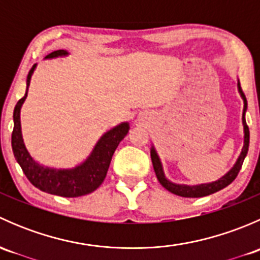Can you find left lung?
Here are the masks:
<instances>
[{
  "instance_id": "8db88e82",
  "label": "left lung",
  "mask_w": 260,
  "mask_h": 260,
  "mask_svg": "<svg viewBox=\"0 0 260 260\" xmlns=\"http://www.w3.org/2000/svg\"><path fill=\"white\" fill-rule=\"evenodd\" d=\"M238 89H239V93L244 101V109H243L244 146L242 149V153H240L239 158L237 159V162H235V165L233 166V169L230 170L226 175H224L221 179H219L217 181H214V182L201 183V185H196V186L179 185V183L171 182V181H169L166 177H165L164 169H162V164H161V161H159L158 154H157L154 147L152 146L151 159H152V165H153L154 172H156L157 180L159 181V183H161V185L164 186L167 191L175 193V195L182 196V198H203V196L211 195V193H214V192H216V191L221 190V188L226 187L228 185H230L233 181L237 179V176H238V174H239L240 169H242L244 158H245L246 153H248V148H249V127H248V124H246V120H245V112H246V107H248V103H246V98H245V95H244L239 81H238Z\"/></svg>"
}]
</instances>
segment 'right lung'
Segmentation results:
<instances>
[{
    "label": "right lung",
    "instance_id": "1",
    "mask_svg": "<svg viewBox=\"0 0 260 260\" xmlns=\"http://www.w3.org/2000/svg\"><path fill=\"white\" fill-rule=\"evenodd\" d=\"M65 55H68L67 50H56L49 54L45 59L65 56ZM35 68L36 64L28 72L27 80H26L27 89ZM27 89H26L25 95L17 102L14 109V131H12L11 137L14 156L22 169L23 174L35 187L51 195L62 196V198H78V196L93 192L106 179L112 156L120 141L127 136L129 124L127 122L120 123L119 125L104 133L91 151L90 156L74 169L56 170L41 166L30 156L23 143L22 133H21L20 111L27 96Z\"/></svg>",
    "mask_w": 260,
    "mask_h": 260
}]
</instances>
